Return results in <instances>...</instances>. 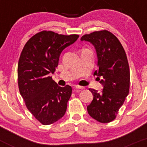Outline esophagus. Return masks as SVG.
Segmentation results:
<instances>
[{
  "label": "esophagus",
  "mask_w": 147,
  "mask_h": 147,
  "mask_svg": "<svg viewBox=\"0 0 147 147\" xmlns=\"http://www.w3.org/2000/svg\"><path fill=\"white\" fill-rule=\"evenodd\" d=\"M75 88H76V89H84V87L82 86H80V85H76L75 86Z\"/></svg>",
  "instance_id": "34e87169"
}]
</instances>
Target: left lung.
<instances>
[{"mask_svg":"<svg viewBox=\"0 0 147 147\" xmlns=\"http://www.w3.org/2000/svg\"><path fill=\"white\" fill-rule=\"evenodd\" d=\"M81 40L94 45L98 67L94 75L101 77L100 83L104 86L101 93L89 89L93 99L87 107L88 112L98 122L109 123L116 118L129 92V67L125 51L119 39L107 30L83 35Z\"/></svg>","mask_w":147,"mask_h":147,"instance_id":"left-lung-1","label":"left lung"}]
</instances>
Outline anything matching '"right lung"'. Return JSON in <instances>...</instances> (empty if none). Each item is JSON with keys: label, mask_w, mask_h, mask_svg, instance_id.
<instances>
[{"label": "right lung", "mask_w": 147, "mask_h": 147, "mask_svg": "<svg viewBox=\"0 0 147 147\" xmlns=\"http://www.w3.org/2000/svg\"><path fill=\"white\" fill-rule=\"evenodd\" d=\"M78 34H59L44 30L25 44L18 66V88L27 109L38 121L49 125L65 115L72 93L69 85L59 87L52 80L62 51Z\"/></svg>", "instance_id": "1"}]
</instances>
